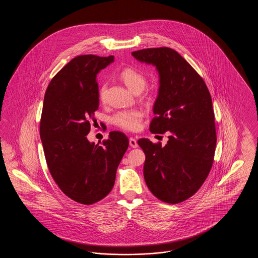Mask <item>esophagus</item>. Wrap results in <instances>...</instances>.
Masks as SVG:
<instances>
[{
    "label": "esophagus",
    "mask_w": 258,
    "mask_h": 258,
    "mask_svg": "<svg viewBox=\"0 0 258 258\" xmlns=\"http://www.w3.org/2000/svg\"><path fill=\"white\" fill-rule=\"evenodd\" d=\"M130 146L133 148L137 147V141H136V139L134 138V137L130 138Z\"/></svg>",
    "instance_id": "esophagus-1"
}]
</instances>
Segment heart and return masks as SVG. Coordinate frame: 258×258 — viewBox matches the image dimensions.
Returning <instances> with one entry per match:
<instances>
[{"instance_id":"heart-1","label":"heart","mask_w":258,"mask_h":258,"mask_svg":"<svg viewBox=\"0 0 258 258\" xmlns=\"http://www.w3.org/2000/svg\"><path fill=\"white\" fill-rule=\"evenodd\" d=\"M120 78L126 87L134 93L141 92L147 83L145 74L135 67L123 68L120 73ZM105 84L99 88V98H105ZM143 120V112L139 109H124L116 112L111 117V123L128 132H135L140 128Z\"/></svg>"}]
</instances>
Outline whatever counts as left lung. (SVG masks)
Returning <instances> with one entry per match:
<instances>
[{"mask_svg": "<svg viewBox=\"0 0 258 258\" xmlns=\"http://www.w3.org/2000/svg\"><path fill=\"white\" fill-rule=\"evenodd\" d=\"M132 54L160 74L150 132L170 133L163 147L147 138L137 141L146 156L144 179L155 197L177 204L197 192L213 165L217 135L212 98L202 77L177 51L159 47Z\"/></svg>", "mask_w": 258, "mask_h": 258, "instance_id": "obj_1", "label": "left lung"}]
</instances>
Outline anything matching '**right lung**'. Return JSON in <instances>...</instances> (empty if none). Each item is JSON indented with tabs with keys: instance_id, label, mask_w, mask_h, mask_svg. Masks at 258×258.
I'll list each match as a JSON object with an SVG mask.
<instances>
[{
	"instance_id": "1",
	"label": "right lung",
	"mask_w": 258,
	"mask_h": 258,
	"mask_svg": "<svg viewBox=\"0 0 258 258\" xmlns=\"http://www.w3.org/2000/svg\"><path fill=\"white\" fill-rule=\"evenodd\" d=\"M113 61L75 57L52 78L43 100L39 135L50 174L67 197L84 205L110 192L130 144L121 132L97 145L87 139L99 103L97 74Z\"/></svg>"
}]
</instances>
